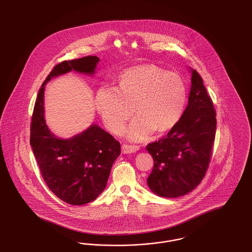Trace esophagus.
<instances>
[{"mask_svg":"<svg viewBox=\"0 0 252 252\" xmlns=\"http://www.w3.org/2000/svg\"><path fill=\"white\" fill-rule=\"evenodd\" d=\"M138 150H139V146H137V145H131V144H123L122 145V153H124V154L135 153Z\"/></svg>","mask_w":252,"mask_h":252,"instance_id":"1","label":"esophagus"}]
</instances>
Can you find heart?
<instances>
[{
    "instance_id": "1",
    "label": "heart",
    "mask_w": 252,
    "mask_h": 252,
    "mask_svg": "<svg viewBox=\"0 0 252 252\" xmlns=\"http://www.w3.org/2000/svg\"><path fill=\"white\" fill-rule=\"evenodd\" d=\"M187 96L180 74L154 64H142L122 72L116 89L100 87L94 105L113 133L122 132L133 112L138 114L128 126L127 136L141 141L155 130L162 133L173 128L183 114Z\"/></svg>"
}]
</instances>
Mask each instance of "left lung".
<instances>
[{
	"label": "left lung",
	"mask_w": 252,
	"mask_h": 252,
	"mask_svg": "<svg viewBox=\"0 0 252 252\" xmlns=\"http://www.w3.org/2000/svg\"><path fill=\"white\" fill-rule=\"evenodd\" d=\"M192 73L188 106L167 135L149 144L146 150L154 159L147 179L150 190L161 197L185 195L203 180L212 155L216 113L198 72Z\"/></svg>",
	"instance_id": "8db88e82"
}]
</instances>
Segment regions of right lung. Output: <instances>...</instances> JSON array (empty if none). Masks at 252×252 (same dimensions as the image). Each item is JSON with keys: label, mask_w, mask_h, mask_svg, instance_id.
Returning a JSON list of instances; mask_svg holds the SVG:
<instances>
[{"label": "right lung", "mask_w": 252, "mask_h": 252, "mask_svg": "<svg viewBox=\"0 0 252 252\" xmlns=\"http://www.w3.org/2000/svg\"><path fill=\"white\" fill-rule=\"evenodd\" d=\"M99 61L90 56L55 66L39 89L32 116L30 144L42 178L52 192L71 205L94 201L105 190L112 164L120 155V143L96 124L69 139L57 137L45 121V85L72 71L94 75Z\"/></svg>", "instance_id": "add662e5"}]
</instances>
